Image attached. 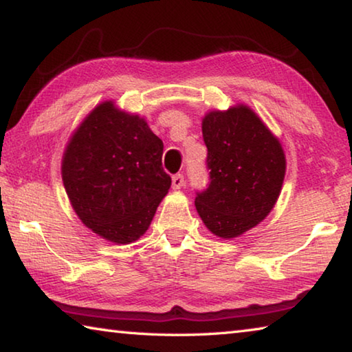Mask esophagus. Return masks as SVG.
Instances as JSON below:
<instances>
[{"instance_id": "1", "label": "esophagus", "mask_w": 352, "mask_h": 352, "mask_svg": "<svg viewBox=\"0 0 352 352\" xmlns=\"http://www.w3.org/2000/svg\"><path fill=\"white\" fill-rule=\"evenodd\" d=\"M184 184V177L182 174H175L172 177V188L174 189H180Z\"/></svg>"}]
</instances>
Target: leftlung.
<instances>
[{"mask_svg":"<svg viewBox=\"0 0 352 352\" xmlns=\"http://www.w3.org/2000/svg\"><path fill=\"white\" fill-rule=\"evenodd\" d=\"M201 133L210 184L195 208L206 228L222 239L262 222L281 192L285 155L281 142L247 105L206 113Z\"/></svg>","mask_w":352,"mask_h":352,"instance_id":"8db88e82","label":"left lung"}]
</instances>
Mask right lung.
<instances>
[{"label": "right lung", "instance_id": "add662e5", "mask_svg": "<svg viewBox=\"0 0 352 352\" xmlns=\"http://www.w3.org/2000/svg\"><path fill=\"white\" fill-rule=\"evenodd\" d=\"M163 141L138 115L99 104L80 124L62 160L73 210L104 239L129 243L146 233L170 188Z\"/></svg>", "mask_w": 352, "mask_h": 352}]
</instances>
